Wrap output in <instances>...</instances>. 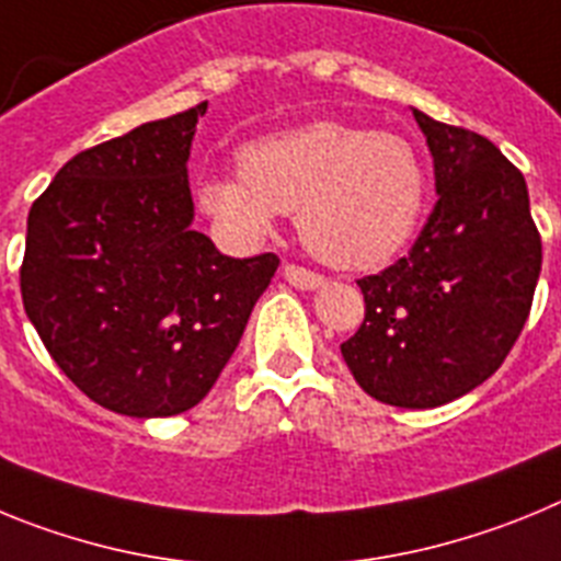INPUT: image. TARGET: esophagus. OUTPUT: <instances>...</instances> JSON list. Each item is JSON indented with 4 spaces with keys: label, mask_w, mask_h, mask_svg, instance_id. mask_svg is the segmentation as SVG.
<instances>
[{
    "label": "esophagus",
    "mask_w": 561,
    "mask_h": 561,
    "mask_svg": "<svg viewBox=\"0 0 561 561\" xmlns=\"http://www.w3.org/2000/svg\"><path fill=\"white\" fill-rule=\"evenodd\" d=\"M284 277L289 280L291 286H295V289H304V291L320 289V286L325 284L323 275H317V272L304 270V266H295V264L284 266Z\"/></svg>",
    "instance_id": "34e87169"
}]
</instances>
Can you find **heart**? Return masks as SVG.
Masks as SVG:
<instances>
[{
    "label": "heart",
    "mask_w": 561,
    "mask_h": 561,
    "mask_svg": "<svg viewBox=\"0 0 561 561\" xmlns=\"http://www.w3.org/2000/svg\"><path fill=\"white\" fill-rule=\"evenodd\" d=\"M238 168L196 185V207L227 244L257 247L295 213L306 250L336 270L393 261L427 205V168L408 137L340 121L247 142Z\"/></svg>",
    "instance_id": "b5f03b06"
}]
</instances>
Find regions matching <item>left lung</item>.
Wrapping results in <instances>:
<instances>
[{
	"mask_svg": "<svg viewBox=\"0 0 561 561\" xmlns=\"http://www.w3.org/2000/svg\"><path fill=\"white\" fill-rule=\"evenodd\" d=\"M435 168V202L413 250L356 280L365 320L342 359L376 401L427 410L483 385L531 311L542 241L523 173L500 148L413 108Z\"/></svg>",
	"mask_w": 561,
	"mask_h": 561,
	"instance_id": "1",
	"label": "left lung"
}]
</instances>
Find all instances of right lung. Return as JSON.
<instances>
[{"label":"right lung","mask_w":561,"mask_h":561,"mask_svg":"<svg viewBox=\"0 0 561 561\" xmlns=\"http://www.w3.org/2000/svg\"><path fill=\"white\" fill-rule=\"evenodd\" d=\"M207 103L76 153L27 216L22 300L44 348L112 413L199 404L277 255L230 257L193 230L187 157Z\"/></svg>","instance_id":"right-lung-1"}]
</instances>
